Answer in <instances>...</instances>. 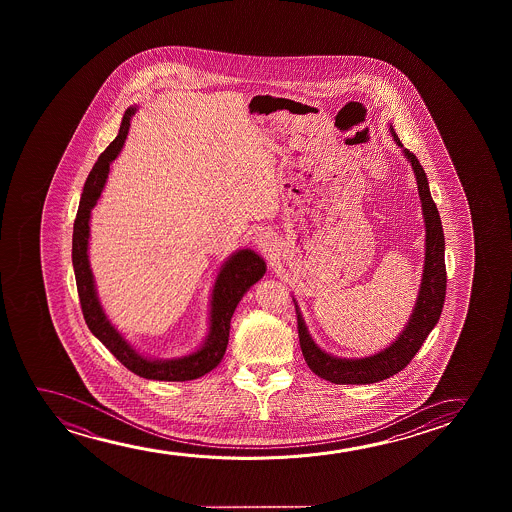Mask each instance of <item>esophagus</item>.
Returning <instances> with one entry per match:
<instances>
[{
  "instance_id": "obj_1",
  "label": "esophagus",
  "mask_w": 512,
  "mask_h": 512,
  "mask_svg": "<svg viewBox=\"0 0 512 512\" xmlns=\"http://www.w3.org/2000/svg\"><path fill=\"white\" fill-rule=\"evenodd\" d=\"M260 245H262V243H260Z\"/></svg>"
}]
</instances>
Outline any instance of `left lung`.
<instances>
[{"instance_id":"1","label":"left lung","mask_w":512,"mask_h":512,"mask_svg":"<svg viewBox=\"0 0 512 512\" xmlns=\"http://www.w3.org/2000/svg\"><path fill=\"white\" fill-rule=\"evenodd\" d=\"M392 136L399 147H404L400 143L399 136L393 131V127ZM404 154L413 164L418 190H420L421 208H423L425 227H427V245H425L427 250H425V269H423L418 302H416L411 320L407 323L404 332L400 334L399 339L392 346H388L386 350L379 351L372 357L357 358V360L330 357L329 353L320 350L313 343L301 313L295 306L299 343H301L302 355H304L306 364L311 371L315 372L316 376L327 379L330 383H336V385L378 383V381H383V379L390 378L393 374L402 371L418 353L421 344L425 343V339L434 329L435 323L439 322V316L442 313L448 276H446V262H444V232H442L441 217H439L434 199L430 196L427 175L421 168L420 161L407 148H404Z\"/></svg>"}]
</instances>
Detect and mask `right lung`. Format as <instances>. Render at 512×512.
I'll list each match as a JSON object with an SVG mask.
<instances>
[{"label":"right lung","mask_w":512,"mask_h":512,"mask_svg":"<svg viewBox=\"0 0 512 512\" xmlns=\"http://www.w3.org/2000/svg\"><path fill=\"white\" fill-rule=\"evenodd\" d=\"M134 112L136 108H127L117 138L105 148L103 154L99 155L84 185V194L80 199L77 218L73 224V250H71L78 297H80V306H82L87 327L101 343L105 344L113 357L117 358L129 371L141 378L157 379V381H190V379L201 378L220 364L229 343L232 313L246 290L264 276L266 264L252 250H241L225 262L222 271L218 274L217 283L213 288V297H211L210 336L203 348L189 357L166 360V362L147 360L138 355L126 343V339H122L119 332L113 329L112 323L106 320L105 313L99 306L89 257H87L89 218H91L94 204L98 203L101 190L105 187L110 164L115 161V157L119 155L120 148L126 141L127 131L131 126L129 122Z\"/></svg>","instance_id":"add662e5"}]
</instances>
